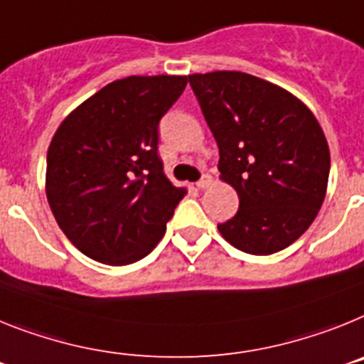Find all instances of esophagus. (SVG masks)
I'll use <instances>...</instances> for the list:
<instances>
[{
	"label": "esophagus",
	"mask_w": 364,
	"mask_h": 364,
	"mask_svg": "<svg viewBox=\"0 0 364 364\" xmlns=\"http://www.w3.org/2000/svg\"><path fill=\"white\" fill-rule=\"evenodd\" d=\"M213 185V178H210V176H208V173H205L203 178L200 179V181L196 183V186H198V188H208V186Z\"/></svg>",
	"instance_id": "obj_1"
}]
</instances>
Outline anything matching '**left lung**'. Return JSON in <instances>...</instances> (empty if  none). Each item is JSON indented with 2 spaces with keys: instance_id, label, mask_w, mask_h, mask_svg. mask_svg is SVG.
Returning a JSON list of instances; mask_svg holds the SVG:
<instances>
[{
  "instance_id": "left-lung-1",
  "label": "left lung",
  "mask_w": 364,
  "mask_h": 364,
  "mask_svg": "<svg viewBox=\"0 0 364 364\" xmlns=\"http://www.w3.org/2000/svg\"><path fill=\"white\" fill-rule=\"evenodd\" d=\"M220 148L221 181L240 198L220 235L249 255H273L304 235L326 196L330 148L308 106L240 71L188 75Z\"/></svg>"
}]
</instances>
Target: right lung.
<instances>
[{
  "label": "right lung",
  "instance_id": "add662e5",
  "mask_svg": "<svg viewBox=\"0 0 364 364\" xmlns=\"http://www.w3.org/2000/svg\"><path fill=\"white\" fill-rule=\"evenodd\" d=\"M186 82L176 75L115 80L75 107L53 135L47 201L86 257L134 264L163 238L186 188L164 176L157 126Z\"/></svg>",
  "mask_w": 364,
  "mask_h": 364
}]
</instances>
